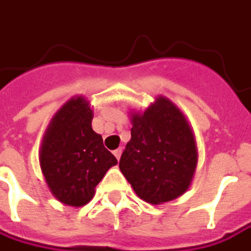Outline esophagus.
I'll return each mask as SVG.
<instances>
[{"instance_id": "esophagus-1", "label": "esophagus", "mask_w": 251, "mask_h": 251, "mask_svg": "<svg viewBox=\"0 0 251 251\" xmlns=\"http://www.w3.org/2000/svg\"><path fill=\"white\" fill-rule=\"evenodd\" d=\"M113 155H115V157L119 160V159H121V155H122V148H119V149L113 151Z\"/></svg>"}]
</instances>
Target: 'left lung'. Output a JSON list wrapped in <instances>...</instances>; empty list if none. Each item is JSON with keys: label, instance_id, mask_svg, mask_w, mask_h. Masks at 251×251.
Returning <instances> with one entry per match:
<instances>
[{"label": "left lung", "instance_id": "obj_1", "mask_svg": "<svg viewBox=\"0 0 251 251\" xmlns=\"http://www.w3.org/2000/svg\"><path fill=\"white\" fill-rule=\"evenodd\" d=\"M132 124L121 172L148 203L176 199L189 187L198 163L195 136L183 113L162 96L142 115L135 113Z\"/></svg>", "mask_w": 251, "mask_h": 251}]
</instances>
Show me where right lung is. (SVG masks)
Listing matches in <instances>:
<instances>
[{
	"label": "right lung",
	"mask_w": 251,
	"mask_h": 251,
	"mask_svg": "<svg viewBox=\"0 0 251 251\" xmlns=\"http://www.w3.org/2000/svg\"><path fill=\"white\" fill-rule=\"evenodd\" d=\"M41 169L52 195L69 206H83L118 160L92 129V111L83 98L67 102L52 119L41 148Z\"/></svg>",
	"instance_id": "add662e5"
}]
</instances>
